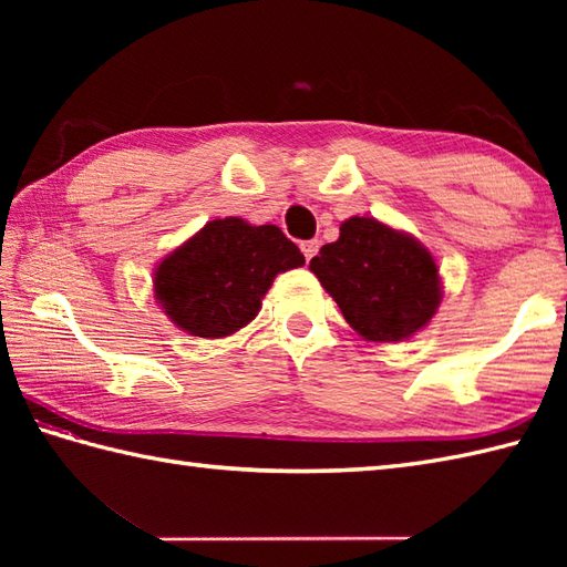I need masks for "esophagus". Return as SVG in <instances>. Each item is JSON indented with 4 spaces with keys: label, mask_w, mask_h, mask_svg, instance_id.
<instances>
[{
    "label": "esophagus",
    "mask_w": 567,
    "mask_h": 567,
    "mask_svg": "<svg viewBox=\"0 0 567 567\" xmlns=\"http://www.w3.org/2000/svg\"><path fill=\"white\" fill-rule=\"evenodd\" d=\"M302 252H305V258L307 260H311L319 252V240L317 238H311V240H305L302 244Z\"/></svg>",
    "instance_id": "34e87169"
}]
</instances>
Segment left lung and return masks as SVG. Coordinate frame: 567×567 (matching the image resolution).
<instances>
[{"label":"left lung","mask_w":567,"mask_h":567,"mask_svg":"<svg viewBox=\"0 0 567 567\" xmlns=\"http://www.w3.org/2000/svg\"><path fill=\"white\" fill-rule=\"evenodd\" d=\"M309 270L368 341H402L426 327L441 302L439 268L412 236L368 216L341 224Z\"/></svg>","instance_id":"8db88e82"}]
</instances>
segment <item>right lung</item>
Instances as JSON below:
<instances>
[{"instance_id": "right-lung-1", "label": "right lung", "mask_w": 567, "mask_h": 567, "mask_svg": "<svg viewBox=\"0 0 567 567\" xmlns=\"http://www.w3.org/2000/svg\"><path fill=\"white\" fill-rule=\"evenodd\" d=\"M305 256L272 224L214 219L155 270V297L179 329L221 339L244 329L277 272L302 268Z\"/></svg>"}]
</instances>
